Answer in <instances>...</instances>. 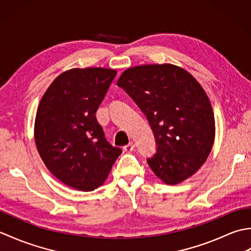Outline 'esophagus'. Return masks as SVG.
I'll use <instances>...</instances> for the list:
<instances>
[{
	"instance_id": "34e87169",
	"label": "esophagus",
	"mask_w": 251,
	"mask_h": 251,
	"mask_svg": "<svg viewBox=\"0 0 251 251\" xmlns=\"http://www.w3.org/2000/svg\"><path fill=\"white\" fill-rule=\"evenodd\" d=\"M123 149H124L125 152H131L135 149V145L132 142H129L128 145H126Z\"/></svg>"
}]
</instances>
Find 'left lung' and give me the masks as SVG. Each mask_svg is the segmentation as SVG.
Returning a JSON list of instances; mask_svg holds the SVG:
<instances>
[{
  "label": "left lung",
  "mask_w": 251,
  "mask_h": 251,
  "mask_svg": "<svg viewBox=\"0 0 251 251\" xmlns=\"http://www.w3.org/2000/svg\"><path fill=\"white\" fill-rule=\"evenodd\" d=\"M117 85L150 123L156 153L148 164L166 184H178L206 162L215 141V116L204 88L178 66L142 65L127 69Z\"/></svg>",
  "instance_id": "obj_1"
}]
</instances>
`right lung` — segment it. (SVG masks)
I'll return each mask as SVG.
<instances>
[{"instance_id": "obj_1", "label": "right lung", "mask_w": 251, "mask_h": 251, "mask_svg": "<svg viewBox=\"0 0 251 251\" xmlns=\"http://www.w3.org/2000/svg\"><path fill=\"white\" fill-rule=\"evenodd\" d=\"M115 75L113 69H71L52 81L40 101L34 123L37 151L50 172L70 188H99L122 153L106 141L96 119Z\"/></svg>"}]
</instances>
